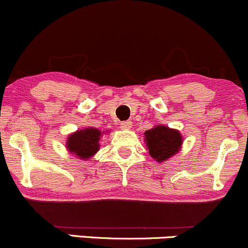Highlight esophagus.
Returning <instances> with one entry per match:
<instances>
[{"instance_id":"1","label":"esophagus","mask_w":248,"mask_h":248,"mask_svg":"<svg viewBox=\"0 0 248 248\" xmlns=\"http://www.w3.org/2000/svg\"><path fill=\"white\" fill-rule=\"evenodd\" d=\"M120 127H121L122 129H126V131H128V129L132 128V122L131 121H124V122H121Z\"/></svg>"}]
</instances>
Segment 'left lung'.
<instances>
[{
	"instance_id": "left-lung-1",
	"label": "left lung",
	"mask_w": 248,
	"mask_h": 248,
	"mask_svg": "<svg viewBox=\"0 0 248 248\" xmlns=\"http://www.w3.org/2000/svg\"><path fill=\"white\" fill-rule=\"evenodd\" d=\"M145 141L151 157L160 163L176 155L183 144L181 133L163 124L146 131Z\"/></svg>"
}]
</instances>
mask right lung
I'll list each match as a JSON object with an SVG mask.
<instances>
[{
    "label": "right lung",
    "mask_w": 248,
    "mask_h": 248,
    "mask_svg": "<svg viewBox=\"0 0 248 248\" xmlns=\"http://www.w3.org/2000/svg\"><path fill=\"white\" fill-rule=\"evenodd\" d=\"M101 131L93 127H88L85 129L70 134L66 140V148L70 153H74L75 157L79 159H90L100 148Z\"/></svg>",
    "instance_id": "right-lung-1"
}]
</instances>
